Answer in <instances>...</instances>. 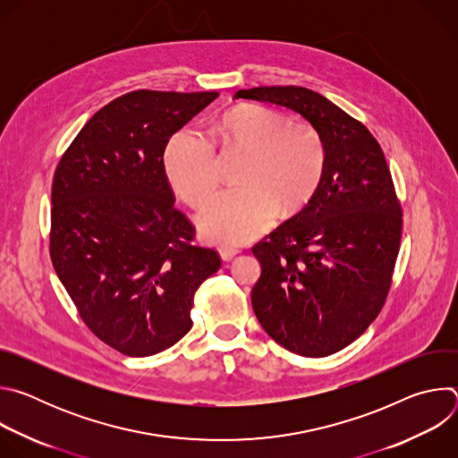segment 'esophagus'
Masks as SVG:
<instances>
[{"label":"esophagus","mask_w":458,"mask_h":458,"mask_svg":"<svg viewBox=\"0 0 458 458\" xmlns=\"http://www.w3.org/2000/svg\"><path fill=\"white\" fill-rule=\"evenodd\" d=\"M217 251H219V255H221V259H223V260H230V259H233L241 250H239L237 246L223 244V246H219V248H217Z\"/></svg>","instance_id":"esophagus-1"}]
</instances>
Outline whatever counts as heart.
Segmentation results:
<instances>
[{"label": "heart", "mask_w": 458, "mask_h": 458, "mask_svg": "<svg viewBox=\"0 0 458 458\" xmlns=\"http://www.w3.org/2000/svg\"><path fill=\"white\" fill-rule=\"evenodd\" d=\"M223 156L244 154L237 184L199 214L201 235L217 244L244 242L263 233L276 214L292 217L313 198L324 170L317 128L259 105H235L212 124ZM170 184L190 207L205 205L219 186L216 150L191 132L175 134L165 150Z\"/></svg>", "instance_id": "heart-1"}]
</instances>
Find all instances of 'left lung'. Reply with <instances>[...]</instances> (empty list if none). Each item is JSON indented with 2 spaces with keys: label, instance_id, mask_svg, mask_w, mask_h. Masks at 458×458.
Masks as SVG:
<instances>
[{
  "label": "left lung",
  "instance_id": "left-lung-1",
  "mask_svg": "<svg viewBox=\"0 0 458 458\" xmlns=\"http://www.w3.org/2000/svg\"><path fill=\"white\" fill-rule=\"evenodd\" d=\"M233 98L286 106L322 138L313 198L251 248L260 263L251 306L288 352L332 355L375 320L399 255L403 214L386 157L362 123L310 89L255 87Z\"/></svg>",
  "mask_w": 458,
  "mask_h": 458
}]
</instances>
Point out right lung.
Here are the masks:
<instances>
[{
	"instance_id": "obj_1",
	"label": "right lung",
	"mask_w": 458,
	"mask_h": 458,
	"mask_svg": "<svg viewBox=\"0 0 458 458\" xmlns=\"http://www.w3.org/2000/svg\"><path fill=\"white\" fill-rule=\"evenodd\" d=\"M217 92L136 90L98 110L52 181L50 257L90 332L130 357L174 346L195 290L221 268L174 207L168 140Z\"/></svg>"
}]
</instances>
